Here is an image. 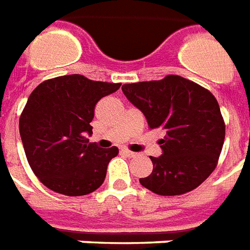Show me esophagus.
Segmentation results:
<instances>
[{"label": "esophagus", "mask_w": 250, "mask_h": 250, "mask_svg": "<svg viewBox=\"0 0 250 250\" xmlns=\"http://www.w3.org/2000/svg\"><path fill=\"white\" fill-rule=\"evenodd\" d=\"M122 152L125 153V155H127V156H130V158H134V156H136V153L132 152V151H130V149H127V148L122 149Z\"/></svg>", "instance_id": "esophagus-1"}]
</instances>
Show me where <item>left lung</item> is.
I'll return each instance as SVG.
<instances>
[{"label":"left lung","mask_w":250,"mask_h":250,"mask_svg":"<svg viewBox=\"0 0 250 250\" xmlns=\"http://www.w3.org/2000/svg\"><path fill=\"white\" fill-rule=\"evenodd\" d=\"M127 99L139 108L149 130L160 128L163 155L153 158L151 175L139 179L153 193L179 196L193 191L219 163L225 123L209 90L180 75L122 86Z\"/></svg>","instance_id":"left-lung-1"}]
</instances>
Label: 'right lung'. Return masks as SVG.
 <instances>
[{
  "mask_svg": "<svg viewBox=\"0 0 250 250\" xmlns=\"http://www.w3.org/2000/svg\"><path fill=\"white\" fill-rule=\"evenodd\" d=\"M122 83L91 81L81 74L38 84L20 116V134L29 166L42 184L66 196L91 193L103 184L118 147L88 143L94 108Z\"/></svg>",
  "mask_w": 250,
  "mask_h": 250,
  "instance_id": "add662e5",
  "label": "right lung"
}]
</instances>
